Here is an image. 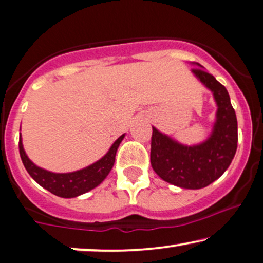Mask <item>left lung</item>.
Instances as JSON below:
<instances>
[{
  "label": "left lung",
  "mask_w": 263,
  "mask_h": 263,
  "mask_svg": "<svg viewBox=\"0 0 263 263\" xmlns=\"http://www.w3.org/2000/svg\"><path fill=\"white\" fill-rule=\"evenodd\" d=\"M192 72L213 91L216 101L211 135L202 144L185 146L152 127L151 165L164 181L181 189L199 190L219 179L230 166L237 151L238 124L226 88L203 69H192Z\"/></svg>",
  "instance_id": "obj_1"
}]
</instances>
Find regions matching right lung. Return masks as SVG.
Wrapping results in <instances>:
<instances>
[{
	"label": "right lung",
	"mask_w": 263,
	"mask_h": 263,
	"mask_svg": "<svg viewBox=\"0 0 263 263\" xmlns=\"http://www.w3.org/2000/svg\"><path fill=\"white\" fill-rule=\"evenodd\" d=\"M123 138L124 134L119 136L106 155L98 162H95L94 164L73 173H50L48 170H44L33 164L24 151L22 136H19L20 158H22L23 164L30 176L43 189L58 197H61V198H73V197L81 196V194L95 189L104 181L115 164L116 152H117L118 146Z\"/></svg>",
	"instance_id": "obj_1"
}]
</instances>
